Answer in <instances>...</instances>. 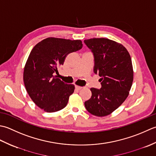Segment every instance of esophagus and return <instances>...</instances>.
I'll list each match as a JSON object with an SVG mask.
<instances>
[{"mask_svg":"<svg viewBox=\"0 0 156 156\" xmlns=\"http://www.w3.org/2000/svg\"><path fill=\"white\" fill-rule=\"evenodd\" d=\"M75 89L77 90H81V89H82V87L78 86V85H75Z\"/></svg>","mask_w":156,"mask_h":156,"instance_id":"34e87169","label":"esophagus"}]
</instances>
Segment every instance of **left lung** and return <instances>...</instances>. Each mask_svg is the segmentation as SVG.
I'll list each match as a JSON object with an SVG mask.
<instances>
[{
    "label": "left lung",
    "instance_id": "left-lung-1",
    "mask_svg": "<svg viewBox=\"0 0 156 156\" xmlns=\"http://www.w3.org/2000/svg\"><path fill=\"white\" fill-rule=\"evenodd\" d=\"M85 44L94 56V73L101 77L100 90L91 88V97L85 101L89 112L96 116L112 113L125 101L133 81V69L128 50L107 38H91Z\"/></svg>",
    "mask_w": 156,
    "mask_h": 156
}]
</instances>
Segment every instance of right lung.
<instances>
[{
    "mask_svg": "<svg viewBox=\"0 0 156 156\" xmlns=\"http://www.w3.org/2000/svg\"><path fill=\"white\" fill-rule=\"evenodd\" d=\"M82 46L80 40L50 37L31 50L24 67L23 81L31 99L45 112H57L67 104L75 85L65 83L55 75L69 54Z\"/></svg>",
    "mask_w": 156,
    "mask_h": 156,
    "instance_id": "add662e5",
    "label": "right lung"
}]
</instances>
